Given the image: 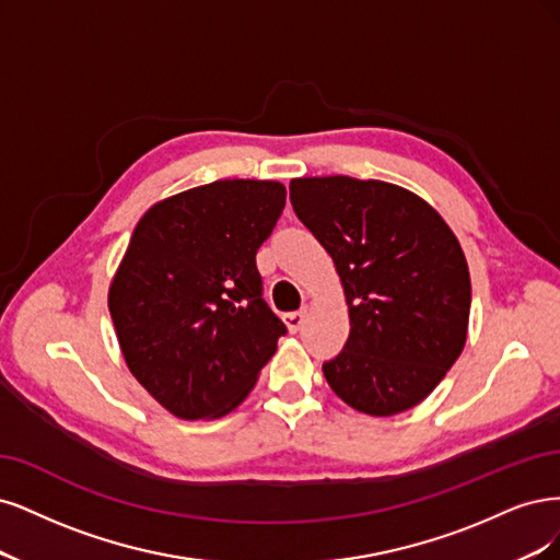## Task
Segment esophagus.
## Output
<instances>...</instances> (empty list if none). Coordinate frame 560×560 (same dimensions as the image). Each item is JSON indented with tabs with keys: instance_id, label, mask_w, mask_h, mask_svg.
Listing matches in <instances>:
<instances>
[{
	"instance_id": "obj_1",
	"label": "esophagus",
	"mask_w": 560,
	"mask_h": 560,
	"mask_svg": "<svg viewBox=\"0 0 560 560\" xmlns=\"http://www.w3.org/2000/svg\"><path fill=\"white\" fill-rule=\"evenodd\" d=\"M304 320H306V310H300V312H291V314H285V326L291 328L293 332H298V330L304 326Z\"/></svg>"
}]
</instances>
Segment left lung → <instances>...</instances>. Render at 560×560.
<instances>
[{
	"mask_svg": "<svg viewBox=\"0 0 560 560\" xmlns=\"http://www.w3.org/2000/svg\"><path fill=\"white\" fill-rule=\"evenodd\" d=\"M291 205L349 304L345 351L323 363L330 388L370 417L419 405L467 337L472 285L456 234L419 195L374 178H293Z\"/></svg>",
	"mask_w": 560,
	"mask_h": 560,
	"instance_id": "8db88e82",
	"label": "left lung"
}]
</instances>
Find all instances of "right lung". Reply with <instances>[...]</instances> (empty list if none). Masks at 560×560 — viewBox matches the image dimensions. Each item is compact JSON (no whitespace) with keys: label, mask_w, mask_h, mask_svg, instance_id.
<instances>
[{"label":"right lung","mask_w":560,"mask_h":560,"mask_svg":"<svg viewBox=\"0 0 560 560\" xmlns=\"http://www.w3.org/2000/svg\"><path fill=\"white\" fill-rule=\"evenodd\" d=\"M283 205L279 182L225 178L167 197L137 223L109 312L125 363L174 417L240 407L285 335L256 267Z\"/></svg>","instance_id":"right-lung-1"}]
</instances>
